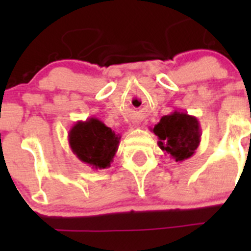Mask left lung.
Listing matches in <instances>:
<instances>
[{
	"label": "left lung",
	"mask_w": 251,
	"mask_h": 251,
	"mask_svg": "<svg viewBox=\"0 0 251 251\" xmlns=\"http://www.w3.org/2000/svg\"><path fill=\"white\" fill-rule=\"evenodd\" d=\"M158 137V146L176 162H182L194 156L201 142V128L199 119L185 112L175 110L163 115L152 128Z\"/></svg>",
	"instance_id": "8db88e82"
}]
</instances>
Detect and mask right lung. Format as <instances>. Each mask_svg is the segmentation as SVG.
<instances>
[{
	"mask_svg": "<svg viewBox=\"0 0 251 251\" xmlns=\"http://www.w3.org/2000/svg\"><path fill=\"white\" fill-rule=\"evenodd\" d=\"M68 141L73 153L81 162L93 170H104L110 167L121 136L92 117L86 121H77L69 130Z\"/></svg>",
	"mask_w": 251,
	"mask_h": 251,
	"instance_id": "right-lung-1",
	"label": "right lung"
}]
</instances>
